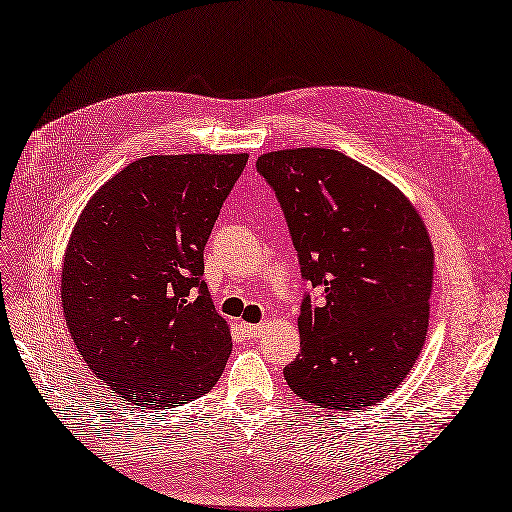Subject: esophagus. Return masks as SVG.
Segmentation results:
<instances>
[{"label": "esophagus", "mask_w": 512, "mask_h": 512, "mask_svg": "<svg viewBox=\"0 0 512 512\" xmlns=\"http://www.w3.org/2000/svg\"><path fill=\"white\" fill-rule=\"evenodd\" d=\"M240 327H242L244 337H249V339H255V337H259V335L263 333V327H261V325H249V323H242Z\"/></svg>", "instance_id": "esophagus-1"}]
</instances>
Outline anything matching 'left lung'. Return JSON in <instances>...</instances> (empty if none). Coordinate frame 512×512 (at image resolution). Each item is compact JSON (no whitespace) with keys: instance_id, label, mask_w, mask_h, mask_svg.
<instances>
[{"instance_id":"1","label":"left lung","mask_w":512,"mask_h":512,"mask_svg":"<svg viewBox=\"0 0 512 512\" xmlns=\"http://www.w3.org/2000/svg\"><path fill=\"white\" fill-rule=\"evenodd\" d=\"M301 278V352L289 388L327 409L371 407L403 382L422 352L432 244L411 202L375 170L335 149L263 154Z\"/></svg>"}]
</instances>
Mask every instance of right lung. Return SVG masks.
Segmentation results:
<instances>
[{"instance_id":"obj_1","label":"right lung","mask_w":512,"mask_h":512,"mask_svg":"<svg viewBox=\"0 0 512 512\" xmlns=\"http://www.w3.org/2000/svg\"><path fill=\"white\" fill-rule=\"evenodd\" d=\"M246 154L147 156L90 198L71 234L61 299L94 377L137 409L211 390L232 352L204 246Z\"/></svg>"}]
</instances>
